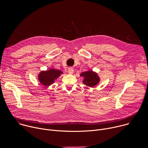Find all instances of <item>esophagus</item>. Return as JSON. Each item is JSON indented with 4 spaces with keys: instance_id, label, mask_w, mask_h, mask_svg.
<instances>
[{
    "instance_id": "1",
    "label": "esophagus",
    "mask_w": 148,
    "mask_h": 148,
    "mask_svg": "<svg viewBox=\"0 0 148 148\" xmlns=\"http://www.w3.org/2000/svg\"><path fill=\"white\" fill-rule=\"evenodd\" d=\"M68 71H69V74H73V73H74V69H73V67H70V68H69Z\"/></svg>"
}]
</instances>
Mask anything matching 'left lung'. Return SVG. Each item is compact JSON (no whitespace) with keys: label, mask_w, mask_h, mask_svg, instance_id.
<instances>
[{"label":"left lung","mask_w":148,"mask_h":148,"mask_svg":"<svg viewBox=\"0 0 148 148\" xmlns=\"http://www.w3.org/2000/svg\"><path fill=\"white\" fill-rule=\"evenodd\" d=\"M80 76L83 77L84 80L82 81V82L85 85L90 87H95L100 81V78L98 74L91 70L82 73L80 74Z\"/></svg>","instance_id":"1"}]
</instances>
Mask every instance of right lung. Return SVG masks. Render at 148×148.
Masks as SVG:
<instances>
[{
    "label": "right lung",
    "instance_id": "1",
    "mask_svg": "<svg viewBox=\"0 0 148 148\" xmlns=\"http://www.w3.org/2000/svg\"><path fill=\"white\" fill-rule=\"evenodd\" d=\"M61 74H62L61 71L53 69L47 71H42L38 74V81L44 86H50Z\"/></svg>",
    "mask_w": 148,
    "mask_h": 148
}]
</instances>
